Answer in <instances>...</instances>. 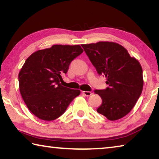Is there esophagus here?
<instances>
[{"instance_id": "1", "label": "esophagus", "mask_w": 159, "mask_h": 159, "mask_svg": "<svg viewBox=\"0 0 159 159\" xmlns=\"http://www.w3.org/2000/svg\"><path fill=\"white\" fill-rule=\"evenodd\" d=\"M82 93L83 94V95L87 96V97L90 96L93 94L92 93L90 92V91H82Z\"/></svg>"}]
</instances>
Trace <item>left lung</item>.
Instances as JSON below:
<instances>
[{"label": "left lung", "mask_w": 159, "mask_h": 159, "mask_svg": "<svg viewBox=\"0 0 159 159\" xmlns=\"http://www.w3.org/2000/svg\"><path fill=\"white\" fill-rule=\"evenodd\" d=\"M81 46L109 85L104 90H95L102 100L97 111L110 120L124 117L135 105L143 88L140 64L116 43L102 41Z\"/></svg>", "instance_id": "8db88e82"}]
</instances>
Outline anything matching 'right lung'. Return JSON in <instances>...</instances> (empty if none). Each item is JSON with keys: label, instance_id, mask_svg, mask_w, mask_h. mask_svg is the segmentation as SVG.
Listing matches in <instances>:
<instances>
[{"label": "right lung", "instance_id": "add662e5", "mask_svg": "<svg viewBox=\"0 0 159 159\" xmlns=\"http://www.w3.org/2000/svg\"><path fill=\"white\" fill-rule=\"evenodd\" d=\"M83 52L79 45H54L29 56L19 73V88L24 102L34 115L53 120L65 112L79 90L61 85V76L70 63Z\"/></svg>", "mask_w": 159, "mask_h": 159}]
</instances>
